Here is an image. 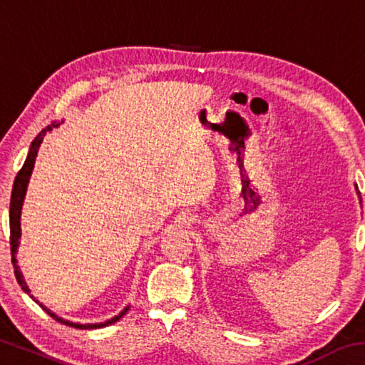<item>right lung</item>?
<instances>
[{
    "label": "right lung",
    "instance_id": "add662e5",
    "mask_svg": "<svg viewBox=\"0 0 365 365\" xmlns=\"http://www.w3.org/2000/svg\"><path fill=\"white\" fill-rule=\"evenodd\" d=\"M59 127L58 122H53L49 123L48 127L43 128V130L36 135V138L32 141V145H30V150L27 154V159L26 163H24L22 169L17 172L16 175V180L14 185H12V193H11V205H9V232H11V255H12V265H14V275H16V280L19 283L21 288L24 292L30 294V289L27 287L26 280H24L22 277V272L19 269V265H17V259H16V252H17V246H19V238H21V211H22V202H24V197H26V191H27V185H29V178L32 175V170H34V165H35V158L36 154H38V148L41 145L43 138H45V135L48 132H51L53 128ZM34 298V296H32ZM45 311L51 316L54 320H58V322L64 324V325H69L73 327V329H80V330H93V329H103V327H108L110 324H114L119 320L122 316H125V312L130 309V306L123 307V311L119 314V316H115L113 319L106 320V322H101V324H73L69 322V320L66 319H61L58 317L56 314L49 311L43 304H40Z\"/></svg>",
    "mask_w": 365,
    "mask_h": 365
}]
</instances>
